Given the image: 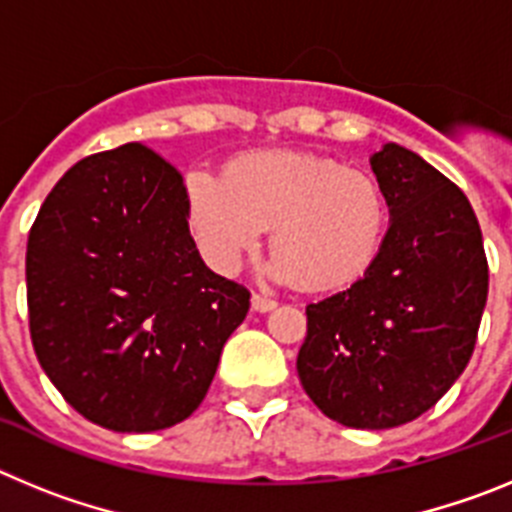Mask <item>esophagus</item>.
<instances>
[{
	"mask_svg": "<svg viewBox=\"0 0 512 512\" xmlns=\"http://www.w3.org/2000/svg\"><path fill=\"white\" fill-rule=\"evenodd\" d=\"M251 307L256 312H271L274 307H277V300H271V297H264V295H253Z\"/></svg>",
	"mask_w": 512,
	"mask_h": 512,
	"instance_id": "1",
	"label": "esophagus"
}]
</instances>
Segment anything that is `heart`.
<instances>
[{
    "instance_id": "obj_1",
    "label": "heart",
    "mask_w": 512,
    "mask_h": 512,
    "mask_svg": "<svg viewBox=\"0 0 512 512\" xmlns=\"http://www.w3.org/2000/svg\"><path fill=\"white\" fill-rule=\"evenodd\" d=\"M187 220L197 248L220 274H235L261 246L269 274L310 292L351 287L384 246L390 207L372 174L305 151H256L233 158L223 176L189 171Z\"/></svg>"
}]
</instances>
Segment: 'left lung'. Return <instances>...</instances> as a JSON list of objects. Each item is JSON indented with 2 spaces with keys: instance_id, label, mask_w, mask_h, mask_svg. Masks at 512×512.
I'll return each instance as SVG.
<instances>
[{
  "instance_id": "obj_1",
  "label": "left lung",
  "mask_w": 512,
  "mask_h": 512,
  "mask_svg": "<svg viewBox=\"0 0 512 512\" xmlns=\"http://www.w3.org/2000/svg\"><path fill=\"white\" fill-rule=\"evenodd\" d=\"M369 164L390 207L384 246L359 282L307 305L297 374L330 420L384 431L431 410L467 369L490 274L467 194L397 143Z\"/></svg>"
}]
</instances>
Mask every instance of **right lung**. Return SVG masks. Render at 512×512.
<instances>
[{"label":"right lung","mask_w":512,"mask_h":512,"mask_svg":"<svg viewBox=\"0 0 512 512\" xmlns=\"http://www.w3.org/2000/svg\"><path fill=\"white\" fill-rule=\"evenodd\" d=\"M25 277L43 372L76 413L117 433L171 428L200 408L251 297L207 269L182 174L140 143L58 179Z\"/></svg>","instance_id":"right-lung-1"}]
</instances>
